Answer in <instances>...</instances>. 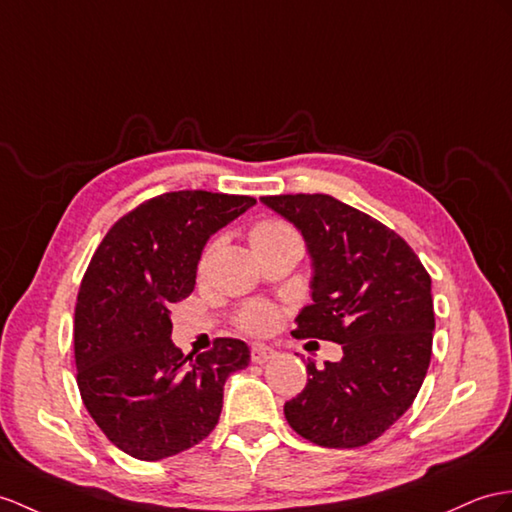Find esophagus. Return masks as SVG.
Here are the masks:
<instances>
[{
	"mask_svg": "<svg viewBox=\"0 0 512 512\" xmlns=\"http://www.w3.org/2000/svg\"><path fill=\"white\" fill-rule=\"evenodd\" d=\"M273 356H276V352H273L271 347H267V345H260V343L252 345V363H256V365H263V363H267V360H271Z\"/></svg>",
	"mask_w": 512,
	"mask_h": 512,
	"instance_id": "1",
	"label": "esophagus"
}]
</instances>
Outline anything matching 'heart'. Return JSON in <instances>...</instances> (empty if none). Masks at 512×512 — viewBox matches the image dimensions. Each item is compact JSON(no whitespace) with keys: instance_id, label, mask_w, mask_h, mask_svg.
I'll return each mask as SVG.
<instances>
[{"instance_id":"obj_1","label":"heart","mask_w":512,"mask_h":512,"mask_svg":"<svg viewBox=\"0 0 512 512\" xmlns=\"http://www.w3.org/2000/svg\"><path fill=\"white\" fill-rule=\"evenodd\" d=\"M293 236L297 234L289 223L278 219H263L254 223L252 232H249V243L256 249L284 239H293ZM236 323H239L241 330L249 334H269L278 328L280 313L278 308H273L271 304H249L241 310L239 317H236Z\"/></svg>"}]
</instances>
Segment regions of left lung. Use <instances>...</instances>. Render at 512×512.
<instances>
[{"mask_svg": "<svg viewBox=\"0 0 512 512\" xmlns=\"http://www.w3.org/2000/svg\"><path fill=\"white\" fill-rule=\"evenodd\" d=\"M260 202L302 232L313 304L297 339L334 341L339 363L308 360L304 391L284 404L289 426L321 447H360L400 419L432 356L434 308L426 267L400 234L332 195H267Z\"/></svg>", "mask_w": 512, "mask_h": 512, "instance_id": "1", "label": "left lung"}]
</instances>
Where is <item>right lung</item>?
<instances>
[{
	"label": "right lung",
	"mask_w": 512,
	"mask_h": 512,
	"mask_svg": "<svg viewBox=\"0 0 512 512\" xmlns=\"http://www.w3.org/2000/svg\"><path fill=\"white\" fill-rule=\"evenodd\" d=\"M254 197L173 191L123 215L80 284L73 350L78 389L110 443L139 460L176 456L215 430L223 384L249 365V347L217 339L184 356L171 341V304L195 289L206 241Z\"/></svg>",
	"instance_id": "obj_1"
}]
</instances>
